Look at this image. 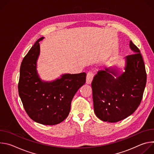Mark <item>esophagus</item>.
<instances>
[{
    "label": "esophagus",
    "instance_id": "34e87169",
    "mask_svg": "<svg viewBox=\"0 0 154 154\" xmlns=\"http://www.w3.org/2000/svg\"><path fill=\"white\" fill-rule=\"evenodd\" d=\"M94 77V73L93 71H90L88 72L86 75V82L87 84H90L93 79Z\"/></svg>",
    "mask_w": 154,
    "mask_h": 154
}]
</instances>
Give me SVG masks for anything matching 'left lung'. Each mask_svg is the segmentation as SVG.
Masks as SVG:
<instances>
[{
    "label": "left lung",
    "mask_w": 154,
    "mask_h": 154,
    "mask_svg": "<svg viewBox=\"0 0 154 154\" xmlns=\"http://www.w3.org/2000/svg\"><path fill=\"white\" fill-rule=\"evenodd\" d=\"M130 47L135 54L126 57L124 72L117 75L113 69L100 70L92 81L94 112L103 121L116 122L126 118L135 112L143 99L147 80L145 64L131 41Z\"/></svg>",
    "instance_id": "left-lung-1"
}]
</instances>
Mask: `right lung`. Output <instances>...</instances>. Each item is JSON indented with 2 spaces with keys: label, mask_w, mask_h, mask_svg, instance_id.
Masks as SVG:
<instances>
[{
  "label": "right lung",
  "mask_w": 154,
  "mask_h": 154,
  "mask_svg": "<svg viewBox=\"0 0 154 154\" xmlns=\"http://www.w3.org/2000/svg\"><path fill=\"white\" fill-rule=\"evenodd\" d=\"M38 39L21 63L18 92L24 108L34 121L55 125L66 118L73 97L86 81V74H64L52 82H42L36 72L39 54Z\"/></svg>",
  "instance_id": "add662e5"
}]
</instances>
